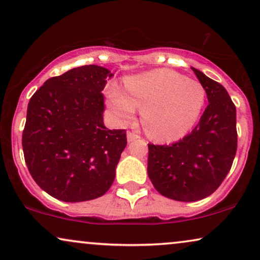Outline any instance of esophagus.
<instances>
[{
  "instance_id": "1",
  "label": "esophagus",
  "mask_w": 260,
  "mask_h": 260,
  "mask_svg": "<svg viewBox=\"0 0 260 260\" xmlns=\"http://www.w3.org/2000/svg\"><path fill=\"white\" fill-rule=\"evenodd\" d=\"M126 138H127V141H129V142H133V141H135V140H137V138H140V136H138L137 134L131 133V131H127Z\"/></svg>"
}]
</instances>
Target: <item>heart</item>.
Masks as SVG:
<instances>
[{"label":"heart","instance_id":"heart-1","mask_svg":"<svg viewBox=\"0 0 260 260\" xmlns=\"http://www.w3.org/2000/svg\"><path fill=\"white\" fill-rule=\"evenodd\" d=\"M106 90L108 106L119 124H126L142 108V123L151 137L173 141L183 137L198 122L206 91L198 80L172 70H155L125 79Z\"/></svg>","mask_w":260,"mask_h":260}]
</instances>
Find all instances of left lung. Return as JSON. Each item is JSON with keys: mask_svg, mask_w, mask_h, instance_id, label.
<instances>
[{"mask_svg": "<svg viewBox=\"0 0 260 260\" xmlns=\"http://www.w3.org/2000/svg\"><path fill=\"white\" fill-rule=\"evenodd\" d=\"M194 71L208 105L190 134L169 145L148 144V175L155 189L176 201L193 202L209 197L225 180L236 157V105L226 88L197 69Z\"/></svg>", "mask_w": 260, "mask_h": 260, "instance_id": "left-lung-1", "label": "left lung"}]
</instances>
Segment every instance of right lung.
Instances as JSON below:
<instances>
[{
  "label": "right lung",
  "mask_w": 260,
  "mask_h": 260,
  "mask_svg": "<svg viewBox=\"0 0 260 260\" xmlns=\"http://www.w3.org/2000/svg\"><path fill=\"white\" fill-rule=\"evenodd\" d=\"M108 69L85 65L49 78L31 95L22 134L24 161L38 186L65 202L93 200L115 180L124 129L103 122Z\"/></svg>",
  "instance_id": "1"
}]
</instances>
